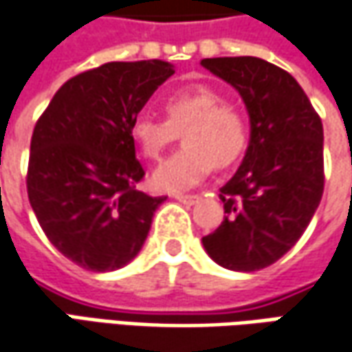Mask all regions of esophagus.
<instances>
[{"label":"esophagus","mask_w":352,"mask_h":352,"mask_svg":"<svg viewBox=\"0 0 352 352\" xmlns=\"http://www.w3.org/2000/svg\"><path fill=\"white\" fill-rule=\"evenodd\" d=\"M173 199L183 203V205H195L199 201V195H181V192H177V195H173Z\"/></svg>","instance_id":"1"}]
</instances>
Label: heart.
Here are the masks:
<instances>
[{
    "label": "heart",
    "mask_w": 352,
    "mask_h": 352,
    "mask_svg": "<svg viewBox=\"0 0 352 352\" xmlns=\"http://www.w3.org/2000/svg\"><path fill=\"white\" fill-rule=\"evenodd\" d=\"M165 118L140 114L133 118L130 135L147 161H160L165 149L183 133L185 147L160 165L153 189L165 192L197 187L212 167L224 169L240 160L250 140L246 112L226 102L219 90L205 85L183 86L163 98Z\"/></svg>",
    "instance_id": "b5f03b06"
}]
</instances>
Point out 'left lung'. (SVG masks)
I'll use <instances>...</instances> for the list:
<instances>
[{"label": "left lung", "mask_w": 352, "mask_h": 352, "mask_svg": "<svg viewBox=\"0 0 352 352\" xmlns=\"http://www.w3.org/2000/svg\"><path fill=\"white\" fill-rule=\"evenodd\" d=\"M232 85L250 114V146L221 189L224 221L203 236L222 267L256 272L296 246L315 214L323 185V124L298 80L256 56L201 63Z\"/></svg>", "instance_id": "left-lung-1"}]
</instances>
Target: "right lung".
Returning <instances> with one entry per match:
<instances>
[{
	"mask_svg": "<svg viewBox=\"0 0 352 352\" xmlns=\"http://www.w3.org/2000/svg\"><path fill=\"white\" fill-rule=\"evenodd\" d=\"M175 67L165 60L106 63L72 76L31 138L27 195L43 232L76 266L112 272L146 242L167 197L138 189L133 118Z\"/></svg>",
	"mask_w": 352,
	"mask_h": 352,
	"instance_id": "1",
	"label": "right lung"
}]
</instances>
